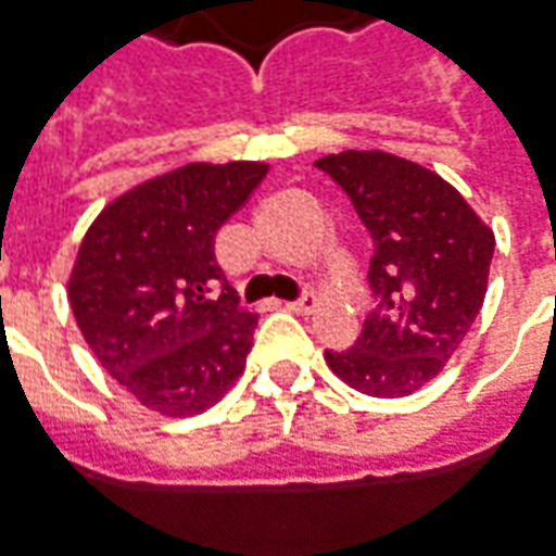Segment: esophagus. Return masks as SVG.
<instances>
[{
  "instance_id": "obj_1",
  "label": "esophagus",
  "mask_w": 556,
  "mask_h": 556,
  "mask_svg": "<svg viewBox=\"0 0 556 556\" xmlns=\"http://www.w3.org/2000/svg\"><path fill=\"white\" fill-rule=\"evenodd\" d=\"M316 306H318L316 294H301L298 301H289V304H286V309L298 313V316H309V313H313Z\"/></svg>"
}]
</instances>
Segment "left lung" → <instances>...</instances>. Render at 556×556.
<instances>
[{
    "label": "left lung",
    "instance_id": "1",
    "mask_svg": "<svg viewBox=\"0 0 556 556\" xmlns=\"http://www.w3.org/2000/svg\"><path fill=\"white\" fill-rule=\"evenodd\" d=\"M343 189L372 238L367 279L376 309L325 361L370 397H406L457 352L484 304L494 231L440 174L382 150L316 162Z\"/></svg>",
    "mask_w": 556,
    "mask_h": 556
}]
</instances>
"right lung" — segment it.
<instances>
[{
  "mask_svg": "<svg viewBox=\"0 0 556 556\" xmlns=\"http://www.w3.org/2000/svg\"><path fill=\"white\" fill-rule=\"evenodd\" d=\"M265 162H192L111 201L77 250L68 304L104 370L141 406L184 418L238 382L258 325L223 286L216 231L265 180Z\"/></svg>",
  "mask_w": 556,
  "mask_h": 556,
  "instance_id": "obj_1",
  "label": "right lung"
}]
</instances>
